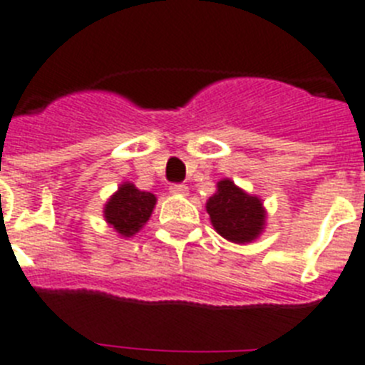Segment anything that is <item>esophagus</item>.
Here are the masks:
<instances>
[{
    "mask_svg": "<svg viewBox=\"0 0 365 365\" xmlns=\"http://www.w3.org/2000/svg\"><path fill=\"white\" fill-rule=\"evenodd\" d=\"M170 192L176 196H187L189 195V189L183 183H174V185H170Z\"/></svg>",
    "mask_w": 365,
    "mask_h": 365,
    "instance_id": "1",
    "label": "esophagus"
}]
</instances>
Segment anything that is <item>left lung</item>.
<instances>
[{
  "label": "left lung",
  "mask_w": 365,
  "mask_h": 365,
  "mask_svg": "<svg viewBox=\"0 0 365 365\" xmlns=\"http://www.w3.org/2000/svg\"><path fill=\"white\" fill-rule=\"evenodd\" d=\"M205 209L215 231L230 242H253L264 231L266 209L262 200L248 195L230 178H222L217 183V191L209 196Z\"/></svg>",
  "instance_id": "obj_1"
}]
</instances>
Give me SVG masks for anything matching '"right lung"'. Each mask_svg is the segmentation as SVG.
<instances>
[{
  "instance_id": "obj_1",
  "label": "right lung",
  "mask_w": 365,
  "mask_h": 365,
  "mask_svg": "<svg viewBox=\"0 0 365 365\" xmlns=\"http://www.w3.org/2000/svg\"><path fill=\"white\" fill-rule=\"evenodd\" d=\"M158 198L152 192L139 191L132 182H123L104 204L106 224L123 239L134 237L150 218Z\"/></svg>"
}]
</instances>
